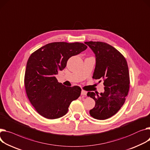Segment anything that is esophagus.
<instances>
[{"instance_id":"1","label":"esophagus","mask_w":150,"mask_h":150,"mask_svg":"<svg viewBox=\"0 0 150 150\" xmlns=\"http://www.w3.org/2000/svg\"><path fill=\"white\" fill-rule=\"evenodd\" d=\"M81 95H83V96H86L87 95V92L86 91H83V90H82L81 91Z\"/></svg>"}]
</instances>
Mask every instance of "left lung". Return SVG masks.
Returning <instances> with one entry per match:
<instances>
[{
  "label": "left lung",
  "instance_id": "1",
  "mask_svg": "<svg viewBox=\"0 0 150 150\" xmlns=\"http://www.w3.org/2000/svg\"><path fill=\"white\" fill-rule=\"evenodd\" d=\"M86 43L96 58L92 78L103 79L105 86L103 93H87L95 101L90 115L104 120L115 115L125 103L129 87L128 67L124 57L111 45L100 42Z\"/></svg>",
  "mask_w": 150,
  "mask_h": 150
}]
</instances>
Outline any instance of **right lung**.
I'll list each match as a JSON object with an SVG mask.
<instances>
[{
	"label": "right lung",
	"instance_id": "obj_1",
	"mask_svg": "<svg viewBox=\"0 0 150 150\" xmlns=\"http://www.w3.org/2000/svg\"><path fill=\"white\" fill-rule=\"evenodd\" d=\"M82 43L54 42L37 50L29 57L25 86L30 103L42 116L54 119L65 115L71 103L81 95L78 86L66 87L55 77L66 67L69 58L85 51Z\"/></svg>",
	"mask_w": 150,
	"mask_h": 150
}]
</instances>
